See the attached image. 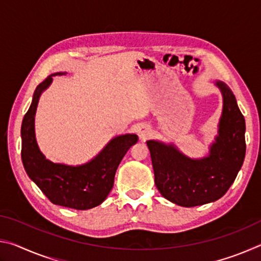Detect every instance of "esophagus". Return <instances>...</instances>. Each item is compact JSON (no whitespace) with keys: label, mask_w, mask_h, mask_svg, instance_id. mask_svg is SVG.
<instances>
[{"label":"esophagus","mask_w":261,"mask_h":261,"mask_svg":"<svg viewBox=\"0 0 261 261\" xmlns=\"http://www.w3.org/2000/svg\"><path fill=\"white\" fill-rule=\"evenodd\" d=\"M151 129H149V127H147V126H145V125H141L140 127H139V130H138V135H139V137L141 139H145V138H147L148 136H151Z\"/></svg>","instance_id":"1"}]
</instances>
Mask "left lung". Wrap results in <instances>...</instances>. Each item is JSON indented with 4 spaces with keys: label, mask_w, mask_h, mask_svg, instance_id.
I'll list each match as a JSON object with an SVG mask.
<instances>
[{
    "label": "left lung",
    "mask_w": 261,
    "mask_h": 261,
    "mask_svg": "<svg viewBox=\"0 0 261 261\" xmlns=\"http://www.w3.org/2000/svg\"><path fill=\"white\" fill-rule=\"evenodd\" d=\"M223 98L218 136L210 154L191 159L174 144L147 140L159 192L183 207L199 206L220 199L228 191L245 158V120L235 95L223 82H215Z\"/></svg>",
    "instance_id": "1"
}]
</instances>
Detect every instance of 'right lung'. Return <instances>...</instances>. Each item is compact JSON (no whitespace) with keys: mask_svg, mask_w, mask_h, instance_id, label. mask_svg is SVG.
I'll return each instance as SVG.
<instances>
[{"mask_svg":"<svg viewBox=\"0 0 261 261\" xmlns=\"http://www.w3.org/2000/svg\"><path fill=\"white\" fill-rule=\"evenodd\" d=\"M48 76L35 88L32 103L21 123V161L26 174L53 204L74 210H90L100 205L113 189L115 173L123 156L138 141V136H117L91 161L81 166H68L47 160L35 139L34 116L41 93L53 82Z\"/></svg>","mask_w":261,"mask_h":261,"instance_id":"1","label":"right lung"}]
</instances>
